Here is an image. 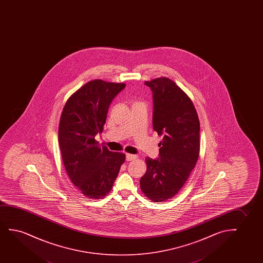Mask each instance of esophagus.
I'll list each match as a JSON object with an SVG mask.
<instances>
[{
	"label": "esophagus",
	"mask_w": 263,
	"mask_h": 263,
	"mask_svg": "<svg viewBox=\"0 0 263 263\" xmlns=\"http://www.w3.org/2000/svg\"><path fill=\"white\" fill-rule=\"evenodd\" d=\"M137 158V155H130V154H126V161H133V160H136Z\"/></svg>",
	"instance_id": "obj_1"
}]
</instances>
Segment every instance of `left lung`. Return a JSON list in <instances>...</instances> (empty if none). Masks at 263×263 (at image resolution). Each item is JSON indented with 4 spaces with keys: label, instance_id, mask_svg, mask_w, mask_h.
<instances>
[{
    "label": "left lung",
    "instance_id": "1",
    "mask_svg": "<svg viewBox=\"0 0 263 263\" xmlns=\"http://www.w3.org/2000/svg\"><path fill=\"white\" fill-rule=\"evenodd\" d=\"M153 93V127L162 137L159 157H147L141 190L153 201H166L183 187L199 155L200 125L194 105L172 80L145 82Z\"/></svg>",
    "mask_w": 263,
    "mask_h": 263
}]
</instances>
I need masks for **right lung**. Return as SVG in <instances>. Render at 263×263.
<instances>
[{"mask_svg":"<svg viewBox=\"0 0 263 263\" xmlns=\"http://www.w3.org/2000/svg\"><path fill=\"white\" fill-rule=\"evenodd\" d=\"M125 87L90 81L69 98L62 112L58 142L63 162L71 181L88 198L108 194L125 162V154L101 147L95 140L103 130L109 105Z\"/></svg>","mask_w":263,"mask_h":263,"instance_id":"obj_1","label":"right lung"}]
</instances>
